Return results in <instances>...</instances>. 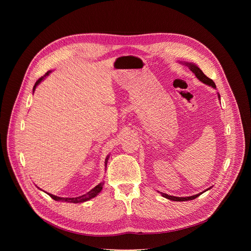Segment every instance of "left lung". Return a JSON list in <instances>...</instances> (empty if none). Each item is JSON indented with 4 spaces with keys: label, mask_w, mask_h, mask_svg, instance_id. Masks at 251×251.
I'll list each match as a JSON object with an SVG mask.
<instances>
[{
    "label": "left lung",
    "mask_w": 251,
    "mask_h": 251,
    "mask_svg": "<svg viewBox=\"0 0 251 251\" xmlns=\"http://www.w3.org/2000/svg\"><path fill=\"white\" fill-rule=\"evenodd\" d=\"M181 63H183V64H185L186 66H188L189 69L196 75V77H197L200 81H201L202 83H204V84H206V85H208V86H211L212 88H217V86H216V84H214V82H213L210 78H208L206 75H204V74L202 73L201 69H200V67H199L198 65H196L195 63H192V62H181ZM218 97H219V99L221 100V95H220L219 93H218ZM209 189H211V187L208 188V189H206L205 191H208ZM205 191H203V192H201V193H200V194H197V195H195V196L186 197V198L169 196V195L164 194V193H161V195H162L164 198H166V199H168V200H170V201H191V200L197 199L200 195L203 194Z\"/></svg>",
    "instance_id": "1"
}]
</instances>
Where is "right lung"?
Instances as JSON below:
<instances>
[{
  "label": "right lung",
  "instance_id": "right-lung-1",
  "mask_svg": "<svg viewBox=\"0 0 251 251\" xmlns=\"http://www.w3.org/2000/svg\"><path fill=\"white\" fill-rule=\"evenodd\" d=\"M51 73V70H49L48 73L44 75V76H42L37 82H35V84H34V86H33V88H32V91L34 92V90H35V88H37V86L48 76V75H50V74ZM108 159H109V155L106 157V159H105V169H106V167H107V162H108ZM102 186H103V183H100V184H98L95 188H93L91 191H89L88 193H86L85 195H82V196H79V197H76V198H61V197H57V196H54V195H51V194H49V193H47L50 198H52L54 201H66V202H71V203H79V202H84V201H89V200H91V199H93V198H95L100 192H101V190H102ZM40 189V188H39Z\"/></svg>",
  "mask_w": 251,
  "mask_h": 251
}]
</instances>
